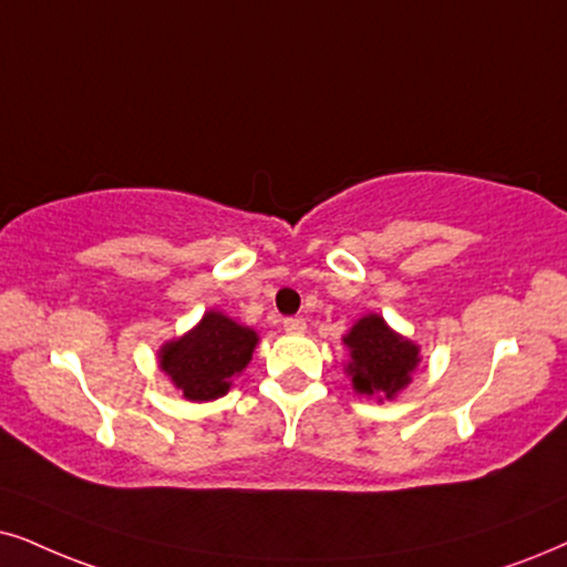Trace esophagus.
<instances>
[{
    "instance_id": "esophagus-1",
    "label": "esophagus",
    "mask_w": 567,
    "mask_h": 567,
    "mask_svg": "<svg viewBox=\"0 0 567 567\" xmlns=\"http://www.w3.org/2000/svg\"><path fill=\"white\" fill-rule=\"evenodd\" d=\"M282 329H285V332H290V334H303L306 332V321L300 317H290V319L282 321Z\"/></svg>"
}]
</instances>
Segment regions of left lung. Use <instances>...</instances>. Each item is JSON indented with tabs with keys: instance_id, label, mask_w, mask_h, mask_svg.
I'll list each match as a JSON object with an SVG mask.
<instances>
[{
	"instance_id": "obj_1",
	"label": "left lung",
	"mask_w": 567,
	"mask_h": 567,
	"mask_svg": "<svg viewBox=\"0 0 567 567\" xmlns=\"http://www.w3.org/2000/svg\"><path fill=\"white\" fill-rule=\"evenodd\" d=\"M350 361L346 374L358 395L377 398L379 403L395 400L413 382L421 363V348L386 324L379 313H367L342 337Z\"/></svg>"
}]
</instances>
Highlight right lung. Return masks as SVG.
<instances>
[{
	"instance_id": "add662e5",
	"label": "right lung",
	"mask_w": 567,
	"mask_h": 567,
	"mask_svg": "<svg viewBox=\"0 0 567 567\" xmlns=\"http://www.w3.org/2000/svg\"><path fill=\"white\" fill-rule=\"evenodd\" d=\"M259 346V332L227 317L206 311L188 332L159 348V369L190 403H209L227 395Z\"/></svg>"
}]
</instances>
